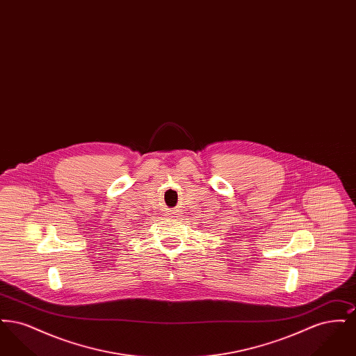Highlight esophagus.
<instances>
[{"mask_svg": "<svg viewBox=\"0 0 356 356\" xmlns=\"http://www.w3.org/2000/svg\"><path fill=\"white\" fill-rule=\"evenodd\" d=\"M181 216V213H180V211H173V212H170V219H173V220H176V219H179Z\"/></svg>", "mask_w": 356, "mask_h": 356, "instance_id": "1", "label": "esophagus"}]
</instances>
